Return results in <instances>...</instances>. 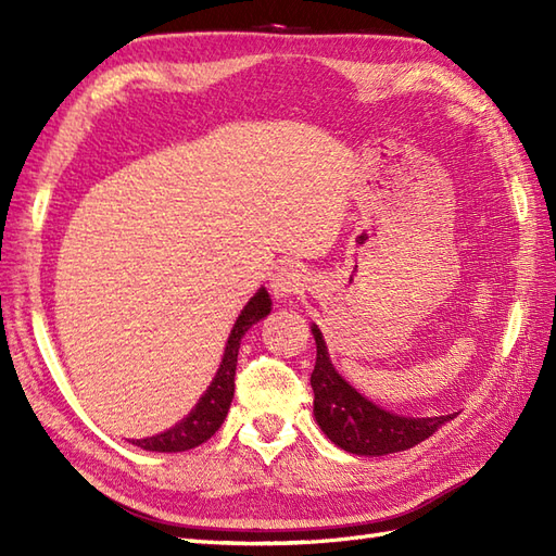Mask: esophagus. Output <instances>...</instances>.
Here are the masks:
<instances>
[{"instance_id": "34e87169", "label": "esophagus", "mask_w": 556, "mask_h": 556, "mask_svg": "<svg viewBox=\"0 0 556 556\" xmlns=\"http://www.w3.org/2000/svg\"><path fill=\"white\" fill-rule=\"evenodd\" d=\"M303 281H305V275L301 265L285 263L281 267H277L275 275H271V293H275L277 299H287L303 287Z\"/></svg>"}]
</instances>
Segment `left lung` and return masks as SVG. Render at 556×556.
Instances as JSON below:
<instances>
[{"label": "left lung", "mask_w": 556, "mask_h": 556, "mask_svg": "<svg viewBox=\"0 0 556 556\" xmlns=\"http://www.w3.org/2000/svg\"><path fill=\"white\" fill-rule=\"evenodd\" d=\"M313 337L317 344L315 370L311 375L313 387V413L323 432L344 452L358 456H384L420 444L422 440L452 420L454 416L434 418H406L389 413L372 401L358 394L344 377H341L325 346L323 332L313 325Z\"/></svg>", "instance_id": "1"}]
</instances>
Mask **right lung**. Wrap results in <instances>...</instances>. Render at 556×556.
I'll return each instance as SVG.
<instances>
[{
	"instance_id": "add662e5",
	"label": "right lung",
	"mask_w": 556,
	"mask_h": 556,
	"mask_svg": "<svg viewBox=\"0 0 556 556\" xmlns=\"http://www.w3.org/2000/svg\"><path fill=\"white\" fill-rule=\"evenodd\" d=\"M269 311H271L269 293L265 289H260L241 311L239 320H236L227 341V349H224V358L219 363L215 380H212V384L207 387V392L200 396L195 408L167 432L146 437V440H131V444L146 448V452L172 454V452H186V448H193L198 444L207 442L210 437L219 430V425L224 422V418H227L229 406H231L236 358H239L241 339L255 323L267 317Z\"/></svg>"
}]
</instances>
